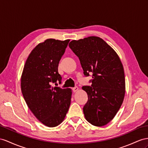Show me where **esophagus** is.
<instances>
[{"mask_svg": "<svg viewBox=\"0 0 148 148\" xmlns=\"http://www.w3.org/2000/svg\"><path fill=\"white\" fill-rule=\"evenodd\" d=\"M73 91L74 92H75L76 91H77L78 90V89H79V88H78V87H77V86H75V87H74V88H73Z\"/></svg>", "mask_w": 148, "mask_h": 148, "instance_id": "1", "label": "esophagus"}]
</instances>
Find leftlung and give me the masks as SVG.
<instances>
[{
    "instance_id": "1",
    "label": "left lung",
    "mask_w": 148,
    "mask_h": 148,
    "mask_svg": "<svg viewBox=\"0 0 148 148\" xmlns=\"http://www.w3.org/2000/svg\"><path fill=\"white\" fill-rule=\"evenodd\" d=\"M69 46L79 58L85 76L92 74L91 86L82 87L88 96L84 116L94 126H103L114 118L124 100L123 64L113 49L98 37L72 40Z\"/></svg>"
}]
</instances>
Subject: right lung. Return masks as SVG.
Wrapping results in <instances>:
<instances>
[{
    "label": "right lung",
    "instance_id": "add662e5",
    "mask_svg": "<svg viewBox=\"0 0 148 148\" xmlns=\"http://www.w3.org/2000/svg\"><path fill=\"white\" fill-rule=\"evenodd\" d=\"M69 40L49 39L38 44L22 72L21 90L25 103L37 119L50 127L62 122L71 104V89L52 86L61 83L58 65Z\"/></svg>",
    "mask_w": 148,
    "mask_h": 148
}]
</instances>
